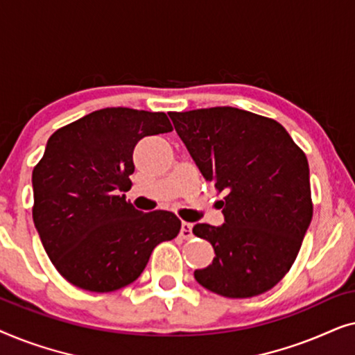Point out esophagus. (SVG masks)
I'll use <instances>...</instances> for the list:
<instances>
[{"instance_id": "34e87169", "label": "esophagus", "mask_w": 355, "mask_h": 355, "mask_svg": "<svg viewBox=\"0 0 355 355\" xmlns=\"http://www.w3.org/2000/svg\"><path fill=\"white\" fill-rule=\"evenodd\" d=\"M193 234H192V225L191 223H186L184 221L181 225V237L182 239H191Z\"/></svg>"}]
</instances>
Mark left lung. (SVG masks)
Masks as SVG:
<instances>
[{
	"mask_svg": "<svg viewBox=\"0 0 355 355\" xmlns=\"http://www.w3.org/2000/svg\"><path fill=\"white\" fill-rule=\"evenodd\" d=\"M202 176L225 192V225L192 232L215 249L197 283L231 299L263 294L284 278L313 215L309 162L275 119L216 106L169 113Z\"/></svg>",
	"mask_w": 355,
	"mask_h": 355,
	"instance_id": "left-lung-1",
	"label": "left lung"
}]
</instances>
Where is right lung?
<instances>
[{
    "label": "right lung",
    "mask_w": 355,
    "mask_h": 355,
    "mask_svg": "<svg viewBox=\"0 0 355 355\" xmlns=\"http://www.w3.org/2000/svg\"><path fill=\"white\" fill-rule=\"evenodd\" d=\"M164 113L103 108L58 129L33 168L32 216L62 278L92 293L134 283L155 247L181 231L171 211L135 210L125 196L140 139L171 132Z\"/></svg>",
    "instance_id": "right-lung-1"
}]
</instances>
